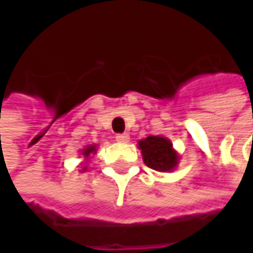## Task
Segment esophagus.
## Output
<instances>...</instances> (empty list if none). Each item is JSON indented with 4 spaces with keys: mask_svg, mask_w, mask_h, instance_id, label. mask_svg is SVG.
I'll list each match as a JSON object with an SVG mask.
<instances>
[{
    "mask_svg": "<svg viewBox=\"0 0 253 253\" xmlns=\"http://www.w3.org/2000/svg\"><path fill=\"white\" fill-rule=\"evenodd\" d=\"M128 139H130V136H128L127 133L117 134V136H116V140H117V142H120V143H127V142H128Z\"/></svg>",
    "mask_w": 253,
    "mask_h": 253,
    "instance_id": "1",
    "label": "esophagus"
}]
</instances>
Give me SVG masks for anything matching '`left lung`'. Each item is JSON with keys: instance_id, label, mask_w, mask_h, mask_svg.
Here are the masks:
<instances>
[{"instance_id": "1", "label": "left lung", "mask_w": 253, "mask_h": 253, "mask_svg": "<svg viewBox=\"0 0 253 253\" xmlns=\"http://www.w3.org/2000/svg\"><path fill=\"white\" fill-rule=\"evenodd\" d=\"M143 163L160 173L174 171L180 161V155L173 148L170 139L164 136H148L137 142Z\"/></svg>"}]
</instances>
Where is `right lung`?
<instances>
[{
	"instance_id": "obj_1",
	"label": "right lung",
	"mask_w": 253,
	"mask_h": 253,
	"mask_svg": "<svg viewBox=\"0 0 253 253\" xmlns=\"http://www.w3.org/2000/svg\"><path fill=\"white\" fill-rule=\"evenodd\" d=\"M96 149H98V145H87V146H84L82 151H80V155H82V158H83V163L86 161H89L90 160V155H95L96 154ZM87 170V167L86 166H83V169L80 170L82 173L83 171H86Z\"/></svg>"
}]
</instances>
